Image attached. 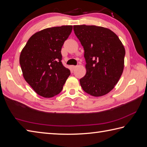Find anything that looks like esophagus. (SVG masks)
I'll use <instances>...</instances> for the list:
<instances>
[{"mask_svg":"<svg viewBox=\"0 0 147 147\" xmlns=\"http://www.w3.org/2000/svg\"><path fill=\"white\" fill-rule=\"evenodd\" d=\"M71 69L74 70V69H75L77 67V66H71Z\"/></svg>","mask_w":147,"mask_h":147,"instance_id":"1","label":"esophagus"}]
</instances>
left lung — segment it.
<instances>
[{
	"mask_svg": "<svg viewBox=\"0 0 147 147\" xmlns=\"http://www.w3.org/2000/svg\"><path fill=\"white\" fill-rule=\"evenodd\" d=\"M73 30L83 47L86 63L81 86L91 96H103L113 89L123 73L124 46L116 34L103 27L74 26Z\"/></svg>",
	"mask_w": 147,
	"mask_h": 147,
	"instance_id": "obj_1",
	"label": "left lung"
}]
</instances>
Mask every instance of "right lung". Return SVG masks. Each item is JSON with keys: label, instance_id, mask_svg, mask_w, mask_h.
<instances>
[{"label": "right lung", "instance_id": "obj_1", "mask_svg": "<svg viewBox=\"0 0 147 147\" xmlns=\"http://www.w3.org/2000/svg\"><path fill=\"white\" fill-rule=\"evenodd\" d=\"M72 29V26L43 29L30 37L22 50L19 63L24 78L40 96L60 93L71 74L61 61V48Z\"/></svg>", "mask_w": 147, "mask_h": 147}]
</instances>
